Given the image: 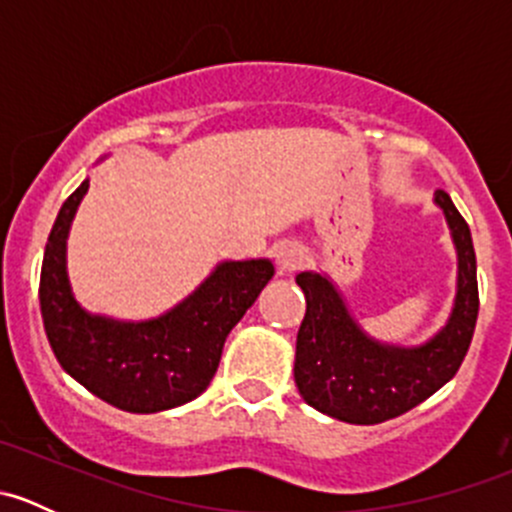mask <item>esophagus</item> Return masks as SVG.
<instances>
[{"instance_id":"34e87169","label":"esophagus","mask_w":512,"mask_h":512,"mask_svg":"<svg viewBox=\"0 0 512 512\" xmlns=\"http://www.w3.org/2000/svg\"><path fill=\"white\" fill-rule=\"evenodd\" d=\"M275 262L280 272L297 270V267L304 262V250L299 245H294V242H282V245L275 250Z\"/></svg>"}]
</instances>
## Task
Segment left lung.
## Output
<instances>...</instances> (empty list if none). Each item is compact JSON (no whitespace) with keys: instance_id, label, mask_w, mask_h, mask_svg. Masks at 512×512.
<instances>
[{"instance_id":"obj_1","label":"left lung","mask_w":512,"mask_h":512,"mask_svg":"<svg viewBox=\"0 0 512 512\" xmlns=\"http://www.w3.org/2000/svg\"><path fill=\"white\" fill-rule=\"evenodd\" d=\"M458 257L456 297L446 324L416 347L369 337L324 272H299L307 299L294 352V384L312 409L359 426L389 421L436 394L456 376L478 319L476 250L451 195L436 190Z\"/></svg>"}]
</instances>
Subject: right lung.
<instances>
[{
	"mask_svg": "<svg viewBox=\"0 0 512 512\" xmlns=\"http://www.w3.org/2000/svg\"><path fill=\"white\" fill-rule=\"evenodd\" d=\"M89 178L66 198L41 262L39 304L61 369L84 389L131 414H156L198 399L218 371L227 334L275 275L260 260H225L160 317L123 322L86 312L74 297L66 240Z\"/></svg>",
	"mask_w": 512,
	"mask_h": 512,
	"instance_id": "1",
	"label": "right lung"
}]
</instances>
